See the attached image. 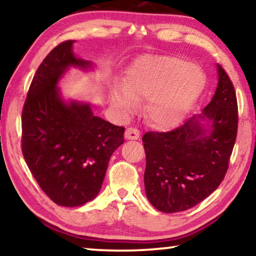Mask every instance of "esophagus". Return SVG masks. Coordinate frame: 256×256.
<instances>
[{"mask_svg": "<svg viewBox=\"0 0 256 256\" xmlns=\"http://www.w3.org/2000/svg\"><path fill=\"white\" fill-rule=\"evenodd\" d=\"M140 136V132L138 129L136 128H127L124 132V138L126 140H138Z\"/></svg>", "mask_w": 256, "mask_h": 256, "instance_id": "1", "label": "esophagus"}]
</instances>
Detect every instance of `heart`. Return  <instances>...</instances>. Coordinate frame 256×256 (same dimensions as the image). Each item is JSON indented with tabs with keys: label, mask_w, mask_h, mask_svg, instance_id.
<instances>
[{
	"label": "heart",
	"mask_w": 256,
	"mask_h": 256,
	"mask_svg": "<svg viewBox=\"0 0 256 256\" xmlns=\"http://www.w3.org/2000/svg\"><path fill=\"white\" fill-rule=\"evenodd\" d=\"M205 74L198 66L178 57L144 54L126 70L122 87L114 86L111 100L126 116L148 100L145 116L154 127L180 124L194 108L205 89Z\"/></svg>",
	"instance_id": "1"
}]
</instances>
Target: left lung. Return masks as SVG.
<instances>
[{"mask_svg": "<svg viewBox=\"0 0 256 256\" xmlns=\"http://www.w3.org/2000/svg\"><path fill=\"white\" fill-rule=\"evenodd\" d=\"M218 87L200 114L168 132L143 136L144 186L151 205L164 213L192 208L218 188L237 137L238 108L232 82L216 64Z\"/></svg>", "mask_w": 256, "mask_h": 256, "instance_id": "obj_1", "label": "left lung"}]
</instances>
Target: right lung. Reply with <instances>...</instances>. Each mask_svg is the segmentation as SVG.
Segmentation results:
<instances>
[{
	"mask_svg": "<svg viewBox=\"0 0 256 256\" xmlns=\"http://www.w3.org/2000/svg\"><path fill=\"white\" fill-rule=\"evenodd\" d=\"M60 43L41 62L22 108L24 158L43 192L60 206L78 207L100 194L124 127L94 114L92 103L66 100L60 82L70 68L92 72V62Z\"/></svg>",
	"mask_w": 256,
	"mask_h": 256,
	"instance_id": "right-lung-1",
	"label": "right lung"
}]
</instances>
